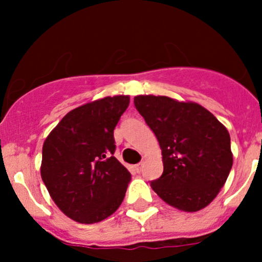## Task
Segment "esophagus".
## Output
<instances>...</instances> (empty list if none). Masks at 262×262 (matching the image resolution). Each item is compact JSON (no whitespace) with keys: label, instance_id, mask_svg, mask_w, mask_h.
I'll list each match as a JSON object with an SVG mask.
<instances>
[{"label":"esophagus","instance_id":"34e87169","mask_svg":"<svg viewBox=\"0 0 262 262\" xmlns=\"http://www.w3.org/2000/svg\"><path fill=\"white\" fill-rule=\"evenodd\" d=\"M142 168H143V162H141V163H138V165H136L137 172H141Z\"/></svg>","mask_w":262,"mask_h":262}]
</instances>
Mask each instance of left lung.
I'll return each instance as SVG.
<instances>
[{"label":"left lung","instance_id":"8db88e82","mask_svg":"<svg viewBox=\"0 0 262 262\" xmlns=\"http://www.w3.org/2000/svg\"><path fill=\"white\" fill-rule=\"evenodd\" d=\"M134 105L162 150L163 173L150 182L153 191L182 212H198L209 205L233 165L226 126L192 101L139 95Z\"/></svg>","mask_w":262,"mask_h":262}]
</instances>
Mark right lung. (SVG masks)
I'll return each instance as SVG.
<instances>
[{
  "label": "right lung",
  "mask_w": 262,
  "mask_h": 262,
  "mask_svg": "<svg viewBox=\"0 0 262 262\" xmlns=\"http://www.w3.org/2000/svg\"><path fill=\"white\" fill-rule=\"evenodd\" d=\"M128 95L106 96L71 110L43 144L40 175L68 218L92 224L116 212L132 176L114 157V129Z\"/></svg>",
  "instance_id": "obj_1"
}]
</instances>
